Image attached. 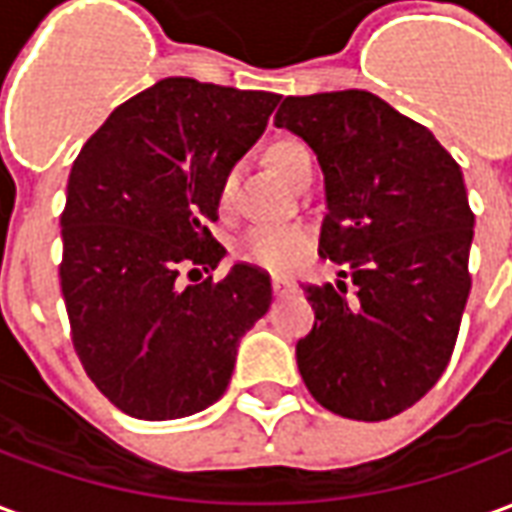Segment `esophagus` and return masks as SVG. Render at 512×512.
Instances as JSON below:
<instances>
[{"label":"esophagus","instance_id":"34e87169","mask_svg":"<svg viewBox=\"0 0 512 512\" xmlns=\"http://www.w3.org/2000/svg\"><path fill=\"white\" fill-rule=\"evenodd\" d=\"M271 285H274V293H277V296H288V293L296 290V282L288 277H274L271 279Z\"/></svg>","mask_w":512,"mask_h":512}]
</instances>
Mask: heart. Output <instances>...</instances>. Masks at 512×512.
Segmentation results:
<instances>
[{"label": "heart", "mask_w": 512, "mask_h": 512, "mask_svg": "<svg viewBox=\"0 0 512 512\" xmlns=\"http://www.w3.org/2000/svg\"><path fill=\"white\" fill-rule=\"evenodd\" d=\"M271 164L288 180H296L307 167H312V158L307 147L293 139H279L268 150ZM235 172H227L219 183V202L227 205L233 200ZM310 249V230L301 224H257L241 238L238 257L246 263H255L268 271H288L299 263L304 252Z\"/></svg>", "instance_id": "1"}]
</instances>
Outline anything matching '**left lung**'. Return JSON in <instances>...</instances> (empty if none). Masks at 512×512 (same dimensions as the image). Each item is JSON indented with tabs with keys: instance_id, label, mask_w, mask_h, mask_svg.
Instances as JSON below:
<instances>
[{
	"instance_id": "1",
	"label": "left lung",
	"mask_w": 512,
	"mask_h": 512,
	"mask_svg": "<svg viewBox=\"0 0 512 512\" xmlns=\"http://www.w3.org/2000/svg\"><path fill=\"white\" fill-rule=\"evenodd\" d=\"M274 126L318 156L329 208L318 255L343 266L337 285H301L315 310L296 343L301 378L340 417H395L441 378L472 290L461 167L367 90L290 95Z\"/></svg>"
}]
</instances>
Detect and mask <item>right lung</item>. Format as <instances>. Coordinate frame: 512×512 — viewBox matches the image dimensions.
Returning <instances> with one entry per match:
<instances>
[{
    "mask_svg": "<svg viewBox=\"0 0 512 512\" xmlns=\"http://www.w3.org/2000/svg\"><path fill=\"white\" fill-rule=\"evenodd\" d=\"M282 95L161 79L84 142L60 216V285L84 373L128 417L180 419L224 395L238 343L271 307V277L222 279L219 183L266 131ZM197 268H191L189 277Z\"/></svg>",
    "mask_w": 512,
    "mask_h": 512,
    "instance_id": "right-lung-1",
    "label": "right lung"
}]
</instances>
